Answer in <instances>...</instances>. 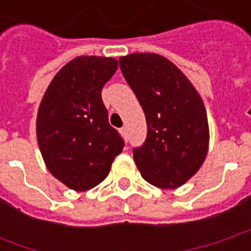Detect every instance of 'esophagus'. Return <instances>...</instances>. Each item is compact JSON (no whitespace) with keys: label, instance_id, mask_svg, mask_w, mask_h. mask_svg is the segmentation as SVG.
<instances>
[{"label":"esophagus","instance_id":"1","mask_svg":"<svg viewBox=\"0 0 251 251\" xmlns=\"http://www.w3.org/2000/svg\"><path fill=\"white\" fill-rule=\"evenodd\" d=\"M120 131H121V134H122V136L126 137V127H122Z\"/></svg>","mask_w":251,"mask_h":251}]
</instances>
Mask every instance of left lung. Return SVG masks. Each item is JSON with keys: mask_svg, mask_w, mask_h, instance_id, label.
<instances>
[{"mask_svg": "<svg viewBox=\"0 0 251 251\" xmlns=\"http://www.w3.org/2000/svg\"><path fill=\"white\" fill-rule=\"evenodd\" d=\"M120 67L147 118V140L133 149L137 168L154 187L177 188L199 171L208 152L201 97L174 63L157 53L121 56Z\"/></svg>", "mask_w": 251, "mask_h": 251, "instance_id": "left-lung-1", "label": "left lung"}]
</instances>
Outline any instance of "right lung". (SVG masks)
<instances>
[{"label":"right lung","instance_id":"right-lung-1","mask_svg":"<svg viewBox=\"0 0 251 251\" xmlns=\"http://www.w3.org/2000/svg\"><path fill=\"white\" fill-rule=\"evenodd\" d=\"M117 68L113 57H75L53 76L39 106L36 134L43 160L74 191L102 183L124 149L100 95Z\"/></svg>","mask_w":251,"mask_h":251}]
</instances>
